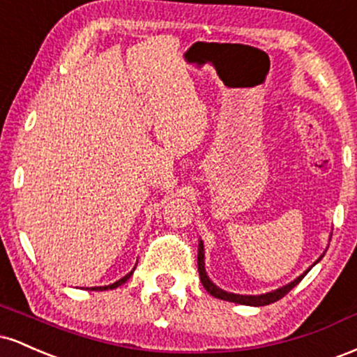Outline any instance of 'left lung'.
<instances>
[{
  "label": "left lung",
  "instance_id": "obj_1",
  "mask_svg": "<svg viewBox=\"0 0 357 357\" xmlns=\"http://www.w3.org/2000/svg\"><path fill=\"white\" fill-rule=\"evenodd\" d=\"M204 253H203V243L199 241V247H198V272H199V280H202V284L204 289H206V292L210 294V296H213L215 298H221V301H227V302H235V304H241V305H268V304H273V302L280 301L282 297H285L287 294L290 292V290L296 287L298 282L302 280V278L305 277L307 272L302 273L301 277H297L296 280L290 282L289 285L282 287V289H277L273 290V292H268V294H264V296H238V294H228L225 292V290H221L216 287L213 282L210 280V278L206 277V272H204ZM321 260V258H319ZM317 260V261H319Z\"/></svg>",
  "mask_w": 357,
  "mask_h": 357
}]
</instances>
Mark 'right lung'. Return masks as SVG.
Masks as SVG:
<instances>
[{
  "instance_id": "add662e5",
  "label": "right lung",
  "mask_w": 357,
  "mask_h": 357,
  "mask_svg": "<svg viewBox=\"0 0 357 357\" xmlns=\"http://www.w3.org/2000/svg\"><path fill=\"white\" fill-rule=\"evenodd\" d=\"M130 275H132V272H130V273H127L126 277H122L121 280H117V282H116V284H112V285H107V287H92V290H107V289H117L119 285L126 284V282H127V278H130Z\"/></svg>"
}]
</instances>
